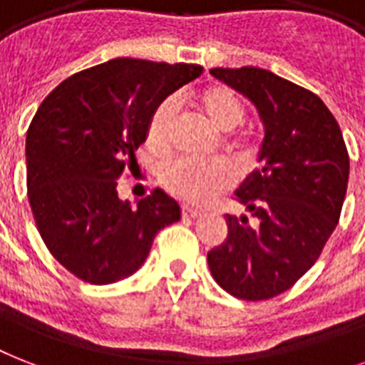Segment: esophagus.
<instances>
[{"mask_svg": "<svg viewBox=\"0 0 365 365\" xmlns=\"http://www.w3.org/2000/svg\"><path fill=\"white\" fill-rule=\"evenodd\" d=\"M182 216L189 217V220H195V217L200 216L199 210H193V208H187V206H183L182 208Z\"/></svg>", "mask_w": 365, "mask_h": 365, "instance_id": "esophagus-1", "label": "esophagus"}]
</instances>
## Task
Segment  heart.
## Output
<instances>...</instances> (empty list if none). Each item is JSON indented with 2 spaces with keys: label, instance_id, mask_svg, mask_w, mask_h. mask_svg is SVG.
Masks as SVG:
<instances>
[{
  "label": "heart",
  "instance_id": "obj_1",
  "mask_svg": "<svg viewBox=\"0 0 365 365\" xmlns=\"http://www.w3.org/2000/svg\"><path fill=\"white\" fill-rule=\"evenodd\" d=\"M195 102L200 111L217 130H235L246 117L244 102L225 85H208L195 93ZM176 96H168L153 110L148 121L145 143L149 151L163 155L170 148L172 126L178 115ZM235 180L233 168L225 160L180 159L170 165L163 174V183L174 197L189 205H202L227 189Z\"/></svg>",
  "mask_w": 365,
  "mask_h": 365
}]
</instances>
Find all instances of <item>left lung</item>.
<instances>
[{
	"mask_svg": "<svg viewBox=\"0 0 365 365\" xmlns=\"http://www.w3.org/2000/svg\"><path fill=\"white\" fill-rule=\"evenodd\" d=\"M210 73L254 102L265 138L263 166L237 191L254 223L227 214V239L208 252V267L227 294L271 299L317 263L334 233L349 183V151L335 117L311 91L254 66Z\"/></svg>",
	"mask_w": 365,
	"mask_h": 365,
	"instance_id": "left-lung-1",
	"label": "left lung"
}]
</instances>
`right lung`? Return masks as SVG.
<instances>
[{"mask_svg":"<svg viewBox=\"0 0 365 365\" xmlns=\"http://www.w3.org/2000/svg\"><path fill=\"white\" fill-rule=\"evenodd\" d=\"M202 73L197 64L115 58L73 73L43 100L26 134L28 199L43 242L88 284L130 277L180 206L153 189L136 208L119 178L163 100Z\"/></svg>","mask_w":365,"mask_h":365,"instance_id":"obj_1","label":"right lung"}]
</instances>
